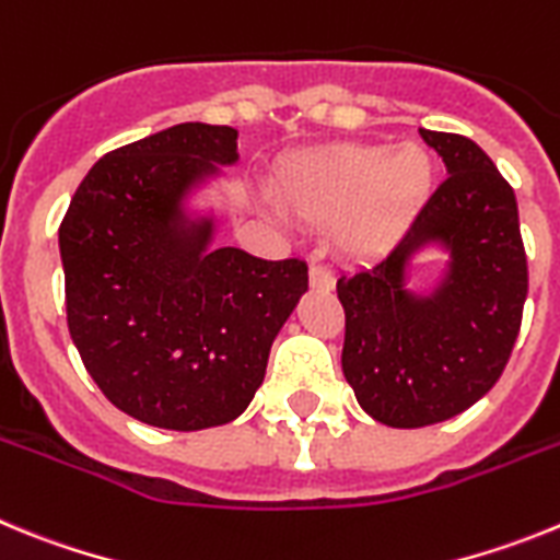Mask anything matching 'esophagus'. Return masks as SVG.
Masks as SVG:
<instances>
[{
  "label": "esophagus",
  "mask_w": 560,
  "mask_h": 560,
  "mask_svg": "<svg viewBox=\"0 0 560 560\" xmlns=\"http://www.w3.org/2000/svg\"><path fill=\"white\" fill-rule=\"evenodd\" d=\"M311 285H314V289H319V291L334 289V275H330L328 266H323V264L311 266Z\"/></svg>",
  "instance_id": "34e87169"
}]
</instances>
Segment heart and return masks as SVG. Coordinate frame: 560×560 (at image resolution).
Here are the masks:
<instances>
[{
	"label": "heart",
	"instance_id": "heart-1",
	"mask_svg": "<svg viewBox=\"0 0 560 560\" xmlns=\"http://www.w3.org/2000/svg\"><path fill=\"white\" fill-rule=\"evenodd\" d=\"M432 187V160L420 145H345L300 153L275 182L285 212L334 224L336 244L373 255L398 235Z\"/></svg>",
	"mask_w": 560,
	"mask_h": 560
}]
</instances>
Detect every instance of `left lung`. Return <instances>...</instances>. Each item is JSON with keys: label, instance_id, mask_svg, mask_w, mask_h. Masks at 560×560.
<instances>
[{"label": "left lung", "instance_id": "left-lung-1", "mask_svg": "<svg viewBox=\"0 0 560 560\" xmlns=\"http://www.w3.org/2000/svg\"><path fill=\"white\" fill-rule=\"evenodd\" d=\"M420 137L443 156L448 179L420 207L387 257L341 275V370L359 407L393 429L432 427L474 407L502 375L522 328L527 255L513 187L474 140ZM438 243L450 252L439 289H406L408 264Z\"/></svg>", "mask_w": 560, "mask_h": 560}]
</instances>
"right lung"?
Segmentation results:
<instances>
[{
	"instance_id": "add662e5",
	"label": "right lung",
	"mask_w": 560,
	"mask_h": 560,
	"mask_svg": "<svg viewBox=\"0 0 560 560\" xmlns=\"http://www.w3.org/2000/svg\"><path fill=\"white\" fill-rule=\"evenodd\" d=\"M235 162V128H165L106 153L58 230L83 368L148 427L196 432L235 420L308 289L305 260L210 249L215 221L185 212L192 187Z\"/></svg>"
}]
</instances>
